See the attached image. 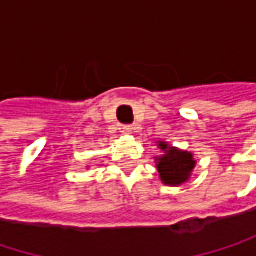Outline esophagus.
Instances as JSON below:
<instances>
[{
	"mask_svg": "<svg viewBox=\"0 0 256 256\" xmlns=\"http://www.w3.org/2000/svg\"><path fill=\"white\" fill-rule=\"evenodd\" d=\"M122 132L126 133V134H130V133L133 132V128H132V126H123V128H122Z\"/></svg>",
	"mask_w": 256,
	"mask_h": 256,
	"instance_id": "esophagus-1",
	"label": "esophagus"
}]
</instances>
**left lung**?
<instances>
[{"instance_id":"1","label":"left lung","mask_w":256,"mask_h":256,"mask_svg":"<svg viewBox=\"0 0 256 256\" xmlns=\"http://www.w3.org/2000/svg\"><path fill=\"white\" fill-rule=\"evenodd\" d=\"M157 146L163 151V156L156 158L162 182L172 186H178L186 182L196 166L192 154L170 146L168 142H158Z\"/></svg>"}]
</instances>
